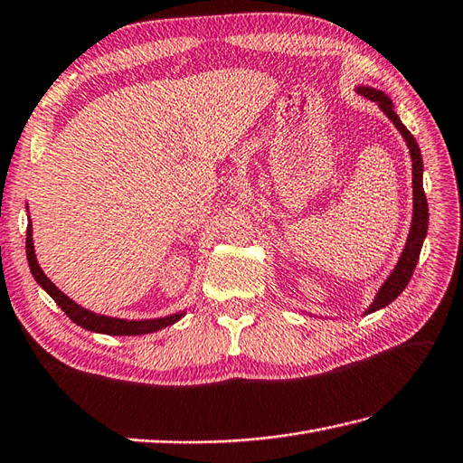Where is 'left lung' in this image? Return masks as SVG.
I'll return each mask as SVG.
<instances>
[{"mask_svg":"<svg viewBox=\"0 0 463 463\" xmlns=\"http://www.w3.org/2000/svg\"><path fill=\"white\" fill-rule=\"evenodd\" d=\"M364 99H369L373 102L379 104V109L386 114V118L396 126L404 137V142L411 149V159H412V193H414V211H412V224H411V232H408V239L404 244V250L396 262L394 270L391 272V276L386 278L384 284L379 288L377 296H374L373 304L364 311V316L373 314V311L383 309L384 306H389L391 302H394L396 298L402 294V289L408 286L412 278L414 268L418 264V258H420V250H422V242L426 239L428 232V201H426V193L422 187V154L420 147H418L414 136L406 130V126L401 122L399 114L394 112L392 100L386 96L383 90L371 89V86H359L354 89Z\"/></svg>","mask_w":463,"mask_h":463,"instance_id":"obj_1","label":"left lung"}]
</instances>
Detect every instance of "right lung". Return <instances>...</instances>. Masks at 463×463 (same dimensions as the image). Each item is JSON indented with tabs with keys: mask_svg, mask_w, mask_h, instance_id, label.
<instances>
[{
	"mask_svg": "<svg viewBox=\"0 0 463 463\" xmlns=\"http://www.w3.org/2000/svg\"><path fill=\"white\" fill-rule=\"evenodd\" d=\"M25 250H27V262L31 268V274L37 280V284L45 289V292L55 299L57 306L67 314L74 324L80 326L82 329H89L94 333H104V335H144V333H154L164 329L167 326H174L175 321H179L185 311H179V314L174 316H165V317H157V319H120V317H110V316H100L94 314V311L86 309L82 306H79L77 302L62 294L61 289L52 284L49 278L45 276V272L41 270V266L37 262L35 256V246H33V229H31V222L27 224V241H25Z\"/></svg>",
	"mask_w": 463,
	"mask_h": 463,
	"instance_id": "right-lung-1",
	"label": "right lung"
}]
</instances>
